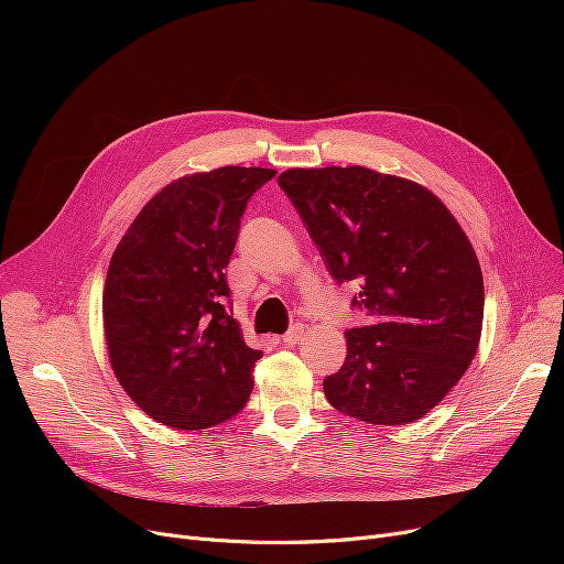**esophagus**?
<instances>
[{
  "label": "esophagus",
  "mask_w": 564,
  "mask_h": 564,
  "mask_svg": "<svg viewBox=\"0 0 564 564\" xmlns=\"http://www.w3.org/2000/svg\"><path fill=\"white\" fill-rule=\"evenodd\" d=\"M302 334H304L302 324H294V327H290V329L283 334V343H285V345H297L300 338H302Z\"/></svg>",
  "instance_id": "1"
}]
</instances>
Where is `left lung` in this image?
<instances>
[{
    "instance_id": "8db88e82",
    "label": "left lung",
    "mask_w": 564,
    "mask_h": 564,
    "mask_svg": "<svg viewBox=\"0 0 564 564\" xmlns=\"http://www.w3.org/2000/svg\"><path fill=\"white\" fill-rule=\"evenodd\" d=\"M336 283L354 281L347 357L324 377L327 400L351 419H423L466 372L482 332L485 285L468 237L432 192L364 166L279 175Z\"/></svg>"
}]
</instances>
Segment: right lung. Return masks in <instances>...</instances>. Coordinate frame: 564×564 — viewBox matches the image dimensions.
Wrapping results in <instances>:
<instances>
[{"instance_id": "add662e5", "label": "right lung", "mask_w": 564, "mask_h": 564, "mask_svg": "<svg viewBox=\"0 0 564 564\" xmlns=\"http://www.w3.org/2000/svg\"><path fill=\"white\" fill-rule=\"evenodd\" d=\"M274 169L221 166L166 185L111 256L102 315L111 368L158 423L205 430L240 411L260 349L232 319L224 270Z\"/></svg>"}]
</instances>
